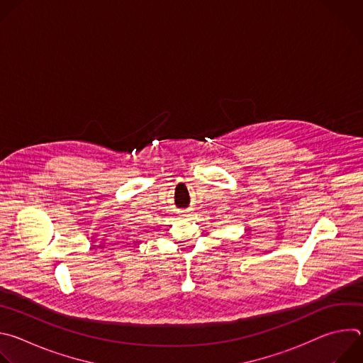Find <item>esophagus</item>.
Listing matches in <instances>:
<instances>
[{"mask_svg":"<svg viewBox=\"0 0 363 363\" xmlns=\"http://www.w3.org/2000/svg\"><path fill=\"white\" fill-rule=\"evenodd\" d=\"M179 214L182 217H189L191 216V210H182V211H179Z\"/></svg>","mask_w":363,"mask_h":363,"instance_id":"34e87169","label":"esophagus"}]
</instances>
